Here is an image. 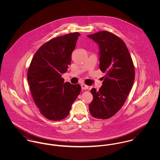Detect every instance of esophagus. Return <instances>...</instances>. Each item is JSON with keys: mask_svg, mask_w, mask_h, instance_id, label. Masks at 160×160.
Wrapping results in <instances>:
<instances>
[{"mask_svg": "<svg viewBox=\"0 0 160 160\" xmlns=\"http://www.w3.org/2000/svg\"><path fill=\"white\" fill-rule=\"evenodd\" d=\"M81 86L82 89H83V90H87V89H89V86L86 85V84H82Z\"/></svg>", "mask_w": 160, "mask_h": 160, "instance_id": "esophagus-1", "label": "esophagus"}]
</instances>
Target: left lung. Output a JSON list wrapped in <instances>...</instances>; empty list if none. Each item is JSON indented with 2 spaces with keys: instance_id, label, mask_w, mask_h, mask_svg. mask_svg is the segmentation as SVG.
<instances>
[{
  "instance_id": "1",
  "label": "left lung",
  "mask_w": 160,
  "mask_h": 160,
  "mask_svg": "<svg viewBox=\"0 0 160 160\" xmlns=\"http://www.w3.org/2000/svg\"><path fill=\"white\" fill-rule=\"evenodd\" d=\"M100 48V69L105 76L102 86L92 88L89 111L93 117L107 119L123 106L132 87L135 69L124 41L112 32L102 31L88 35Z\"/></svg>"
}]
</instances>
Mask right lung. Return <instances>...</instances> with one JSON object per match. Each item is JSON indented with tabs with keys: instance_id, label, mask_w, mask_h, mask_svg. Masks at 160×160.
Returning <instances> with one entry per match:
<instances>
[{
	"instance_id": "obj_1",
	"label": "right lung",
	"mask_w": 160,
	"mask_h": 160,
	"mask_svg": "<svg viewBox=\"0 0 160 160\" xmlns=\"http://www.w3.org/2000/svg\"><path fill=\"white\" fill-rule=\"evenodd\" d=\"M79 32L56 37L39 47L28 69V81L34 102L47 119L60 121L68 116L79 95V84L64 83Z\"/></svg>"
}]
</instances>
